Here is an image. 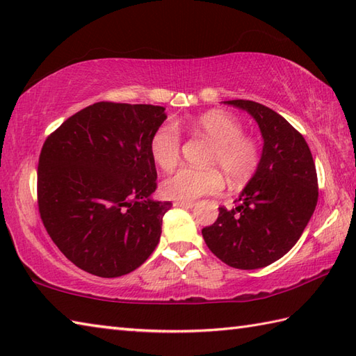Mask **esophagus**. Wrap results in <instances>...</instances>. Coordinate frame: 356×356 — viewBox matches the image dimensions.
Masks as SVG:
<instances>
[{
    "label": "esophagus",
    "mask_w": 356,
    "mask_h": 356,
    "mask_svg": "<svg viewBox=\"0 0 356 356\" xmlns=\"http://www.w3.org/2000/svg\"><path fill=\"white\" fill-rule=\"evenodd\" d=\"M174 207H182V208H191L196 204L193 200H174Z\"/></svg>",
    "instance_id": "34e87169"
}]
</instances>
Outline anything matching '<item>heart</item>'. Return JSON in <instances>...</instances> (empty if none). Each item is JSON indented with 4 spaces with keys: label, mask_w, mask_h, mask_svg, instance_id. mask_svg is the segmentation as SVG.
<instances>
[{
    "label": "heart",
    "mask_w": 356,
    "mask_h": 356,
    "mask_svg": "<svg viewBox=\"0 0 356 356\" xmlns=\"http://www.w3.org/2000/svg\"><path fill=\"white\" fill-rule=\"evenodd\" d=\"M193 131L213 142L208 165L216 168H182L163 180L162 194L168 199L194 200L205 194H218L225 182L245 185L261 165V146L256 138L243 134L242 123L225 111H208L191 123ZM151 156L163 171H172L180 160V132L171 122L154 131L149 143ZM221 170L219 172L217 168Z\"/></svg>",
    "instance_id": "obj_1"
}]
</instances>
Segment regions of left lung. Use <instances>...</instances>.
I'll return each mask as SVG.
<instances>
[{"label":"left lung","mask_w":356,"mask_h":356,"mask_svg":"<svg viewBox=\"0 0 356 356\" xmlns=\"http://www.w3.org/2000/svg\"><path fill=\"white\" fill-rule=\"evenodd\" d=\"M259 124L261 165L234 200L202 229L208 248L233 268L267 267L289 253L315 211L318 177L307 142L273 109L252 100H228Z\"/></svg>","instance_id":"obj_1"}]
</instances>
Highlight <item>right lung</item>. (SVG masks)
<instances>
[{"mask_svg": "<svg viewBox=\"0 0 356 356\" xmlns=\"http://www.w3.org/2000/svg\"><path fill=\"white\" fill-rule=\"evenodd\" d=\"M165 118L163 106L99 102L63 122L41 148V220L60 252L90 275H128L157 247L171 202L151 199L149 143Z\"/></svg>", "mask_w": 356, "mask_h": 356, "instance_id": "obj_1", "label": "right lung"}]
</instances>
